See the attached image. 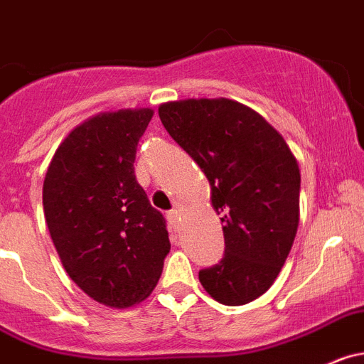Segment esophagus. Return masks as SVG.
Returning a JSON list of instances; mask_svg holds the SVG:
<instances>
[{
    "mask_svg": "<svg viewBox=\"0 0 364 364\" xmlns=\"http://www.w3.org/2000/svg\"><path fill=\"white\" fill-rule=\"evenodd\" d=\"M168 220L171 221L173 225L178 223V220H180V210H178V209H171V210H169V213H168Z\"/></svg>",
    "mask_w": 364,
    "mask_h": 364,
    "instance_id": "obj_1",
    "label": "esophagus"
}]
</instances>
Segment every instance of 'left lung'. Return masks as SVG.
Masks as SVG:
<instances>
[{"label":"left lung","mask_w":364,"mask_h":364,"mask_svg":"<svg viewBox=\"0 0 364 364\" xmlns=\"http://www.w3.org/2000/svg\"><path fill=\"white\" fill-rule=\"evenodd\" d=\"M159 117L205 173L213 207L221 214L225 254L200 269V282L225 306L252 302L272 286L295 241V155L264 117L234 100L169 102Z\"/></svg>","instance_id":"obj_1"}]
</instances>
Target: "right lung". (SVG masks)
<instances>
[{
  "mask_svg": "<svg viewBox=\"0 0 364 364\" xmlns=\"http://www.w3.org/2000/svg\"><path fill=\"white\" fill-rule=\"evenodd\" d=\"M154 110H117L76 127L43 186L50 236L73 282L96 302L146 299L169 254L166 220L137 184L134 162Z\"/></svg>",
  "mask_w": 364,
  "mask_h": 364,
  "instance_id": "right-lung-1",
  "label": "right lung"
}]
</instances>
